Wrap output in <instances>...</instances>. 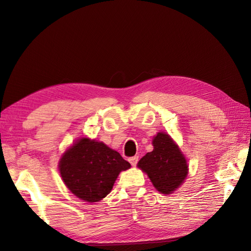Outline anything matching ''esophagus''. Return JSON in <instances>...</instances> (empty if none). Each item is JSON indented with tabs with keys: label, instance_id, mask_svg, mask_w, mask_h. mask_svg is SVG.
Returning a JSON list of instances; mask_svg holds the SVG:
<instances>
[{
	"label": "esophagus",
	"instance_id": "1",
	"mask_svg": "<svg viewBox=\"0 0 251 251\" xmlns=\"http://www.w3.org/2000/svg\"><path fill=\"white\" fill-rule=\"evenodd\" d=\"M128 161H129V163L131 164V166H136L137 165V163H138V156H132V157H129L128 158Z\"/></svg>",
	"mask_w": 251,
	"mask_h": 251
}]
</instances>
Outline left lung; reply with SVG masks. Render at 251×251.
<instances>
[{"instance_id":"obj_1","label":"left lung","mask_w":251,"mask_h":251,"mask_svg":"<svg viewBox=\"0 0 251 251\" xmlns=\"http://www.w3.org/2000/svg\"><path fill=\"white\" fill-rule=\"evenodd\" d=\"M152 152L147 153L137 166L150 178L154 188L162 194H172L184 182L189 166L182 152L172 137L158 132L153 138Z\"/></svg>"}]
</instances>
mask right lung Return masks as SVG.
<instances>
[{
  "label": "right lung",
  "mask_w": 251,
  "mask_h": 251,
  "mask_svg": "<svg viewBox=\"0 0 251 251\" xmlns=\"http://www.w3.org/2000/svg\"><path fill=\"white\" fill-rule=\"evenodd\" d=\"M130 164L103 142L81 138L62 154L59 172L72 193L85 201H99L113 188L117 176Z\"/></svg>",
  "instance_id": "1"
}]
</instances>
